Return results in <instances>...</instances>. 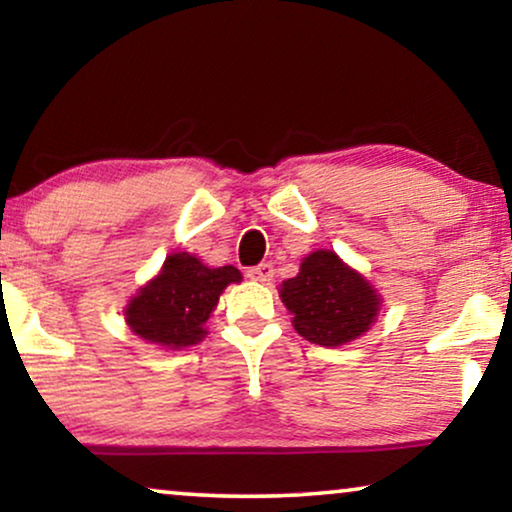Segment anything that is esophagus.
Instances as JSON below:
<instances>
[{"instance_id": "1", "label": "esophagus", "mask_w": 512, "mask_h": 512, "mask_svg": "<svg viewBox=\"0 0 512 512\" xmlns=\"http://www.w3.org/2000/svg\"><path fill=\"white\" fill-rule=\"evenodd\" d=\"M248 278H250V281H257V283H269L271 278H274V267H271L269 262L257 264V267L248 269Z\"/></svg>"}]
</instances>
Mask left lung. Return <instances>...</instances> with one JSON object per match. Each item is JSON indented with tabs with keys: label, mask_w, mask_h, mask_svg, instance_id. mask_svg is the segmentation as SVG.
<instances>
[{
	"label": "left lung",
	"mask_w": 512,
	"mask_h": 512,
	"mask_svg": "<svg viewBox=\"0 0 512 512\" xmlns=\"http://www.w3.org/2000/svg\"><path fill=\"white\" fill-rule=\"evenodd\" d=\"M281 297L295 313V330L318 346H342L358 339L370 330L379 311L372 285L330 250L304 257L299 274L283 283Z\"/></svg>",
	"instance_id": "1"
}]
</instances>
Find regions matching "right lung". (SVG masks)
<instances>
[{"label": "right lung", "instance_id": "right-lung-1", "mask_svg": "<svg viewBox=\"0 0 512 512\" xmlns=\"http://www.w3.org/2000/svg\"><path fill=\"white\" fill-rule=\"evenodd\" d=\"M241 281L236 267L210 269L189 252H175L163 262L161 274L131 299L126 323L147 342L182 349L206 335L203 323L229 283Z\"/></svg>", "mask_w": 512, "mask_h": 512}]
</instances>
